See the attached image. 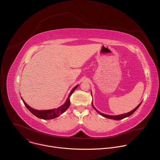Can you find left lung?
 I'll return each instance as SVG.
<instances>
[{
    "instance_id": "obj_1",
    "label": "left lung",
    "mask_w": 160,
    "mask_h": 160,
    "mask_svg": "<svg viewBox=\"0 0 160 160\" xmlns=\"http://www.w3.org/2000/svg\"><path fill=\"white\" fill-rule=\"evenodd\" d=\"M141 103L142 102H141L138 106H137L134 109H133L132 111H131L130 112H128V113H126V114H123V115H117V116H111V115H105V114H103V113H101V112H100L99 111H98L94 106H93V105H92V106H93V108H94V109L99 113V114H100L101 115H102V117H105V118H109V119H112V120H122V119H123V118H126V117H129V116H130L131 115H132V114L138 109V108L140 106V105L141 104Z\"/></svg>"
}]
</instances>
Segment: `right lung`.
Instances as JSON below:
<instances>
[{
  "label": "right lung",
  "instance_id": "add662e5",
  "mask_svg": "<svg viewBox=\"0 0 160 160\" xmlns=\"http://www.w3.org/2000/svg\"><path fill=\"white\" fill-rule=\"evenodd\" d=\"M78 85L75 86L71 91V92L68 96L66 102L61 106V107L57 108V109H49V110H36L35 109L32 108L31 107H30L22 98V102H23L24 104L26 106V107L27 108V109L34 115L35 116H36L37 117L43 119V120H51V119H54L58 117H59V115H61L62 113H63L64 111H66L68 108H69L70 105V96L73 93L74 91L75 90V89L78 87Z\"/></svg>",
  "mask_w": 160,
  "mask_h": 160
}]
</instances>
